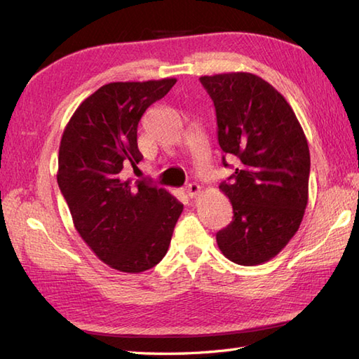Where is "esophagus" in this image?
Returning a JSON list of instances; mask_svg holds the SVG:
<instances>
[{"label": "esophagus", "instance_id": "esophagus-1", "mask_svg": "<svg viewBox=\"0 0 359 359\" xmlns=\"http://www.w3.org/2000/svg\"><path fill=\"white\" fill-rule=\"evenodd\" d=\"M201 193V185H197V184H189L188 187H187V194L189 196V197H196L197 194Z\"/></svg>", "mask_w": 359, "mask_h": 359}]
</instances>
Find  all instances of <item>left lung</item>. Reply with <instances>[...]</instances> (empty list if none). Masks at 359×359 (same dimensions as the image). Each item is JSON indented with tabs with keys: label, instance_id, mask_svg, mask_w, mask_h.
Returning <instances> with one entry per match:
<instances>
[{
	"label": "left lung",
	"instance_id": "1",
	"mask_svg": "<svg viewBox=\"0 0 359 359\" xmlns=\"http://www.w3.org/2000/svg\"><path fill=\"white\" fill-rule=\"evenodd\" d=\"M201 83L215 103L220 149L236 160L234 172L219 187L234 216L217 231V245L234 264H264L287 245L306 212V134L282 94L255 74L205 75ZM225 156L222 163L230 166Z\"/></svg>",
	"mask_w": 359,
	"mask_h": 359
}]
</instances>
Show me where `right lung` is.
Here are the masks:
<instances>
[{"instance_id": "add662e5", "label": "right lung", "mask_w": 359, "mask_h": 359, "mask_svg": "<svg viewBox=\"0 0 359 359\" xmlns=\"http://www.w3.org/2000/svg\"><path fill=\"white\" fill-rule=\"evenodd\" d=\"M175 81L108 83L81 102L60 142L57 182L75 230L114 270L140 273L157 265L184 211L166 189L121 175L126 163L143 158L137 147L143 112Z\"/></svg>"}]
</instances>
